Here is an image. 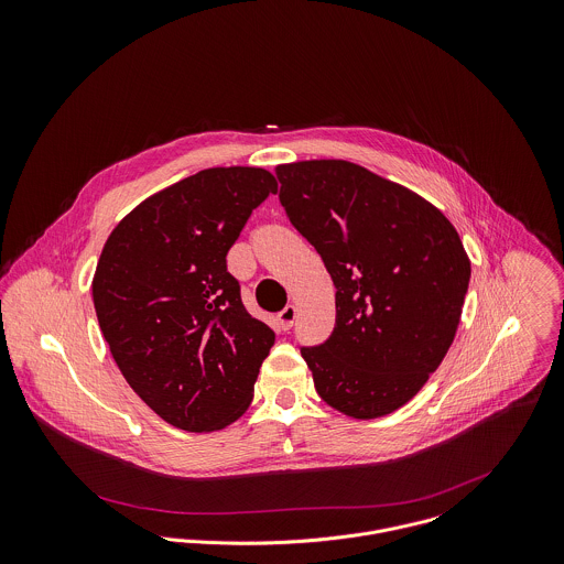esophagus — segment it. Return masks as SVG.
I'll return each mask as SVG.
<instances>
[{"mask_svg": "<svg viewBox=\"0 0 564 564\" xmlns=\"http://www.w3.org/2000/svg\"><path fill=\"white\" fill-rule=\"evenodd\" d=\"M276 319H279L281 330H290V328L294 326V319H296V307H294V305H288L283 312L276 315Z\"/></svg>", "mask_w": 564, "mask_h": 564, "instance_id": "esophagus-1", "label": "esophagus"}]
</instances>
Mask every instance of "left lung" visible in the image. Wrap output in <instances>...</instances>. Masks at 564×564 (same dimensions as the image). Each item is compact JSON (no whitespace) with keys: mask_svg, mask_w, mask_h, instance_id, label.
I'll return each mask as SVG.
<instances>
[{"mask_svg":"<svg viewBox=\"0 0 564 564\" xmlns=\"http://www.w3.org/2000/svg\"><path fill=\"white\" fill-rule=\"evenodd\" d=\"M279 200L335 285V328L301 348L319 398L355 420L406 404L454 341L471 263L433 203L346 160L276 166Z\"/></svg>","mask_w":564,"mask_h":564,"instance_id":"obj_1","label":"left lung"}]
</instances>
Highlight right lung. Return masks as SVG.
<instances>
[{
  "mask_svg": "<svg viewBox=\"0 0 564 564\" xmlns=\"http://www.w3.org/2000/svg\"><path fill=\"white\" fill-rule=\"evenodd\" d=\"M274 192L263 169H205L133 207L97 261L93 301L110 352L175 429L220 431L251 404L274 333L245 310L227 252Z\"/></svg>",
  "mask_w": 564,
  "mask_h": 564,
  "instance_id": "obj_1",
  "label": "right lung"
}]
</instances>
